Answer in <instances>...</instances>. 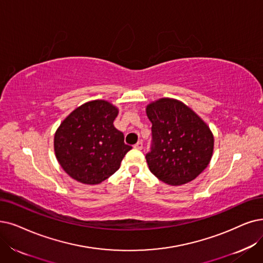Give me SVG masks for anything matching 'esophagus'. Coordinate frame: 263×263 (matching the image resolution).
<instances>
[{
	"label": "esophagus",
	"instance_id": "obj_1",
	"mask_svg": "<svg viewBox=\"0 0 263 263\" xmlns=\"http://www.w3.org/2000/svg\"><path fill=\"white\" fill-rule=\"evenodd\" d=\"M134 148H135V149H137V150H141V149L143 148V143H142V141H138L137 143H136V144L134 145Z\"/></svg>",
	"mask_w": 263,
	"mask_h": 263
}]
</instances>
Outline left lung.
Here are the masks:
<instances>
[{
    "instance_id": "left-lung-1",
    "label": "left lung",
    "mask_w": 263,
    "mask_h": 263,
    "mask_svg": "<svg viewBox=\"0 0 263 263\" xmlns=\"http://www.w3.org/2000/svg\"><path fill=\"white\" fill-rule=\"evenodd\" d=\"M152 123V148L145 155L150 172L170 185L194 180L214 152L209 126L183 102L161 98L145 108Z\"/></svg>"
}]
</instances>
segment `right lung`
Returning <instances> with one entry per match:
<instances>
[{"instance_id":"obj_1","label":"right lung","mask_w":263,"mask_h":263,"mask_svg":"<svg viewBox=\"0 0 263 263\" xmlns=\"http://www.w3.org/2000/svg\"><path fill=\"white\" fill-rule=\"evenodd\" d=\"M119 109L107 100H91L73 110L54 137L55 155L73 179L98 184L117 172L132 146L114 127Z\"/></svg>"}]
</instances>
